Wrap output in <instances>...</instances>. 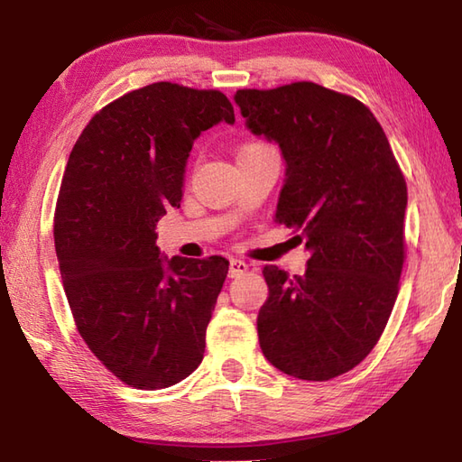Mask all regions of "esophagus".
Segmentation results:
<instances>
[{
	"label": "esophagus",
	"instance_id": "esophagus-1",
	"mask_svg": "<svg viewBox=\"0 0 462 462\" xmlns=\"http://www.w3.org/2000/svg\"><path fill=\"white\" fill-rule=\"evenodd\" d=\"M248 263L244 262V260H238V258H230V268H228V273H230V278H238V276H242V273H246L248 272Z\"/></svg>",
	"mask_w": 462,
	"mask_h": 462
}]
</instances>
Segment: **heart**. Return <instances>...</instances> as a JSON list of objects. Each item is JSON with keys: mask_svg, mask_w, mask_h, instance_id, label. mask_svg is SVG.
Listing matches in <instances>:
<instances>
[{"mask_svg": "<svg viewBox=\"0 0 462 462\" xmlns=\"http://www.w3.org/2000/svg\"><path fill=\"white\" fill-rule=\"evenodd\" d=\"M254 146H262V144H258V143H254V144H246V146H244L242 151H246V149H254Z\"/></svg>", "mask_w": 462, "mask_h": 462, "instance_id": "heart-1", "label": "heart"}]
</instances>
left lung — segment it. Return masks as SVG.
<instances>
[{
    "label": "left lung",
    "mask_w": 462,
    "mask_h": 462,
    "mask_svg": "<svg viewBox=\"0 0 462 462\" xmlns=\"http://www.w3.org/2000/svg\"><path fill=\"white\" fill-rule=\"evenodd\" d=\"M246 126L278 143L286 179L276 220L310 250L303 276L263 268V357L286 375L328 381L375 347L399 293L407 184L365 105L300 81L234 95Z\"/></svg>",
    "instance_id": "1"
}]
</instances>
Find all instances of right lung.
<instances>
[{
  "label": "right lung",
  "mask_w": 462,
  "mask_h": 462,
  "mask_svg": "<svg viewBox=\"0 0 462 462\" xmlns=\"http://www.w3.org/2000/svg\"><path fill=\"white\" fill-rule=\"evenodd\" d=\"M234 125L220 91L152 83L85 126L63 174L55 252L81 337L115 377L164 389L200 365L228 260L164 258L156 222L182 200L202 131Z\"/></svg>",
  "instance_id": "right-lung-1"
}]
</instances>
